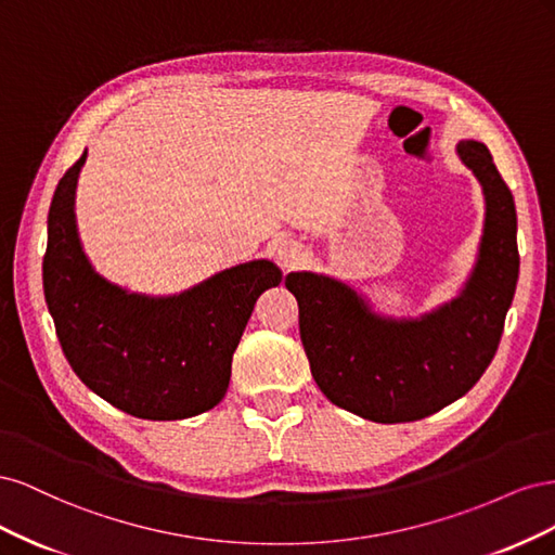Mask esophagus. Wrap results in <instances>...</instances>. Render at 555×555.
<instances>
[{
    "mask_svg": "<svg viewBox=\"0 0 555 555\" xmlns=\"http://www.w3.org/2000/svg\"><path fill=\"white\" fill-rule=\"evenodd\" d=\"M275 257H278L282 268H296L300 263V259L306 257V249H304V245L296 243V241H282L275 247Z\"/></svg>",
    "mask_w": 555,
    "mask_h": 555,
    "instance_id": "esophagus-1",
    "label": "esophagus"
}]
</instances>
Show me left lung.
Wrapping results in <instances>:
<instances>
[{"mask_svg": "<svg viewBox=\"0 0 555 555\" xmlns=\"http://www.w3.org/2000/svg\"><path fill=\"white\" fill-rule=\"evenodd\" d=\"M486 198L483 236L463 292L418 319L379 317L345 282L289 273L310 371L322 393L377 424L416 422L465 396L493 361L518 280L516 208L489 147L456 145Z\"/></svg>", "mask_w": 555, "mask_h": 555, "instance_id": "8db88e82", "label": "left lung"}]
</instances>
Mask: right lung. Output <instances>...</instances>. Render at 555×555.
Listing matches in <instances>:
<instances>
[{"mask_svg":"<svg viewBox=\"0 0 555 555\" xmlns=\"http://www.w3.org/2000/svg\"><path fill=\"white\" fill-rule=\"evenodd\" d=\"M88 153L57 182L48 210L43 294L66 361L113 408L173 422L212 410L257 298L282 282L266 259L241 263L176 296L111 284L82 251L74 194Z\"/></svg>","mask_w":555,"mask_h":555,"instance_id":"right-lung-1","label":"right lung"}]
</instances>
